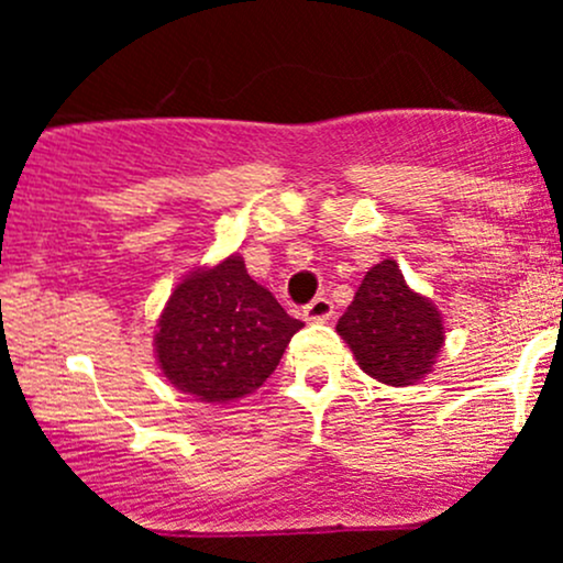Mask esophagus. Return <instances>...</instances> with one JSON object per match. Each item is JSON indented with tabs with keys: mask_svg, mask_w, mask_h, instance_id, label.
Segmentation results:
<instances>
[{
	"mask_svg": "<svg viewBox=\"0 0 563 563\" xmlns=\"http://www.w3.org/2000/svg\"><path fill=\"white\" fill-rule=\"evenodd\" d=\"M333 314V301L328 299V296H318V299H312L303 307V318L309 322H322L328 320Z\"/></svg>",
	"mask_w": 563,
	"mask_h": 563,
	"instance_id": "obj_1",
	"label": "esophagus"
}]
</instances>
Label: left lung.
<instances>
[{
	"label": "left lung",
	"instance_id": "8db88e82",
	"mask_svg": "<svg viewBox=\"0 0 563 563\" xmlns=\"http://www.w3.org/2000/svg\"><path fill=\"white\" fill-rule=\"evenodd\" d=\"M357 365L380 384L423 378L442 352V314L405 283L397 262L376 264L335 325Z\"/></svg>",
	"mask_w": 563,
	"mask_h": 563
}]
</instances>
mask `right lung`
Listing matches in <instances>:
<instances>
[{"label":"right lung","instance_id":"add662e5","mask_svg":"<svg viewBox=\"0 0 563 563\" xmlns=\"http://www.w3.org/2000/svg\"><path fill=\"white\" fill-rule=\"evenodd\" d=\"M299 328L241 256H230L174 288L158 320V365L200 402H232L273 376Z\"/></svg>","mask_w":563,"mask_h":563}]
</instances>
